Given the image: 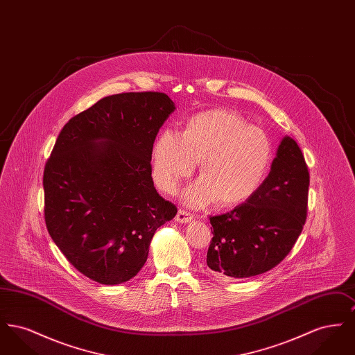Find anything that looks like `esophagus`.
<instances>
[{"label":"esophagus","mask_w":355,"mask_h":355,"mask_svg":"<svg viewBox=\"0 0 355 355\" xmlns=\"http://www.w3.org/2000/svg\"><path fill=\"white\" fill-rule=\"evenodd\" d=\"M193 214H190L189 211L186 210H178L177 216H175V220L180 222V223H187V222H191L193 220Z\"/></svg>","instance_id":"1"}]
</instances>
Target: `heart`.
Wrapping results in <instances>:
<instances>
[{
	"label": "heart",
	"instance_id": "1",
	"mask_svg": "<svg viewBox=\"0 0 355 355\" xmlns=\"http://www.w3.org/2000/svg\"><path fill=\"white\" fill-rule=\"evenodd\" d=\"M201 159L203 177L186 190L185 202L201 207L218 198L233 206L248 201L262 185L270 165V139L232 110L202 112L187 121L182 135L164 130L157 137L153 177L173 194Z\"/></svg>",
	"mask_w": 355,
	"mask_h": 355
}]
</instances>
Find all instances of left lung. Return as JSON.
<instances>
[{"instance_id": "8db88e82", "label": "left lung", "mask_w": 355, "mask_h": 355, "mask_svg": "<svg viewBox=\"0 0 355 355\" xmlns=\"http://www.w3.org/2000/svg\"><path fill=\"white\" fill-rule=\"evenodd\" d=\"M309 184L304 154L285 135L269 175L253 196L232 211L210 217L209 269L217 277L249 278L277 266L304 229Z\"/></svg>"}]
</instances>
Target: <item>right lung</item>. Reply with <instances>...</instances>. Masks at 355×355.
Returning <instances> with one entry per match:
<instances>
[{"label":"right lung","mask_w":355,"mask_h":355,"mask_svg":"<svg viewBox=\"0 0 355 355\" xmlns=\"http://www.w3.org/2000/svg\"><path fill=\"white\" fill-rule=\"evenodd\" d=\"M175 110L165 93H121L69 119L44 170L51 239L85 277L119 285L148 259L177 207L155 190V135Z\"/></svg>","instance_id":"obj_1"}]
</instances>
